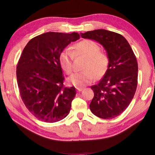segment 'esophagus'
Wrapping results in <instances>:
<instances>
[{
	"instance_id": "34e87169",
	"label": "esophagus",
	"mask_w": 155,
	"mask_h": 155,
	"mask_svg": "<svg viewBox=\"0 0 155 155\" xmlns=\"http://www.w3.org/2000/svg\"><path fill=\"white\" fill-rule=\"evenodd\" d=\"M77 90L78 91H83L84 89L82 87H77Z\"/></svg>"
}]
</instances>
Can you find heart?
Returning <instances> with one entry per match:
<instances>
[{
	"instance_id": "heart-1",
	"label": "heart",
	"mask_w": 155,
	"mask_h": 155,
	"mask_svg": "<svg viewBox=\"0 0 155 155\" xmlns=\"http://www.w3.org/2000/svg\"><path fill=\"white\" fill-rule=\"evenodd\" d=\"M73 54L68 50L63 51L59 54V61L61 67L68 74L73 70L74 57H84L86 60L83 66V71L75 73L68 78V82L77 87H82L101 78L106 74L110 64L108 54L101 51V46L94 41L84 40L76 43L72 46Z\"/></svg>"
}]
</instances>
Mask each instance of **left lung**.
I'll return each mask as SVG.
<instances>
[{"instance_id": "8db88e82", "label": "left lung", "mask_w": 155, "mask_h": 155, "mask_svg": "<svg viewBox=\"0 0 155 155\" xmlns=\"http://www.w3.org/2000/svg\"><path fill=\"white\" fill-rule=\"evenodd\" d=\"M81 36L102 44L110 59L106 74L91 87L94 93L91 111L101 118H114L125 111L134 97L137 86V59L127 40L119 33L97 29Z\"/></svg>"}]
</instances>
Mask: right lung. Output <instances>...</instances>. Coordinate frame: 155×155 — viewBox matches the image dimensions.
<instances>
[{"label":"right lung","instance_id":"obj_1","mask_svg":"<svg viewBox=\"0 0 155 155\" xmlns=\"http://www.w3.org/2000/svg\"><path fill=\"white\" fill-rule=\"evenodd\" d=\"M79 38L74 32H48L31 39L23 50L16 68L18 88L26 107L41 121L56 122L69 114L76 90L64 87L59 57Z\"/></svg>","mask_w":155,"mask_h":155}]
</instances>
